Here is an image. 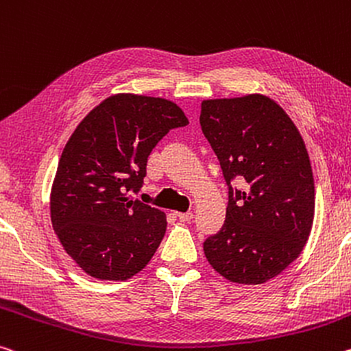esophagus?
Returning a JSON list of instances; mask_svg holds the SVG:
<instances>
[{
	"mask_svg": "<svg viewBox=\"0 0 351 351\" xmlns=\"http://www.w3.org/2000/svg\"><path fill=\"white\" fill-rule=\"evenodd\" d=\"M176 215L181 221H191L193 219V213H176Z\"/></svg>",
	"mask_w": 351,
	"mask_h": 351,
	"instance_id": "34e87169",
	"label": "esophagus"
}]
</instances>
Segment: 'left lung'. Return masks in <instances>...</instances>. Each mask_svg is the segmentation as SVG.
<instances>
[{
  "label": "left lung",
  "instance_id": "obj_1",
  "mask_svg": "<svg viewBox=\"0 0 351 351\" xmlns=\"http://www.w3.org/2000/svg\"><path fill=\"white\" fill-rule=\"evenodd\" d=\"M199 125L228 186L226 219L203 243L215 271L263 285L295 261L314 220V178L297 126L264 95L206 99ZM239 179L243 187H232Z\"/></svg>",
  "mask_w": 351,
  "mask_h": 351
}]
</instances>
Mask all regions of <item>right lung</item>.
<instances>
[{
	"label": "right lung",
	"mask_w": 351,
	"mask_h": 351,
	"mask_svg": "<svg viewBox=\"0 0 351 351\" xmlns=\"http://www.w3.org/2000/svg\"><path fill=\"white\" fill-rule=\"evenodd\" d=\"M186 125L175 103L132 93L106 98L77 125L59 159L49 209L64 250L87 275L128 280L153 258L165 214L132 193L158 142Z\"/></svg>",
	"instance_id": "obj_1"
}]
</instances>
